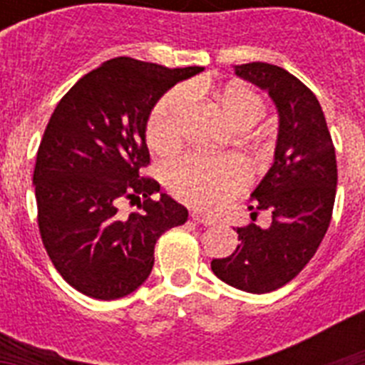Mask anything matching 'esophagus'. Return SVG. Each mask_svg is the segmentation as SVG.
Instances as JSON below:
<instances>
[{
	"label": "esophagus",
	"mask_w": 365,
	"mask_h": 365,
	"mask_svg": "<svg viewBox=\"0 0 365 365\" xmlns=\"http://www.w3.org/2000/svg\"><path fill=\"white\" fill-rule=\"evenodd\" d=\"M190 217H192L195 222H201V225H205V227H212V225L215 222V219L212 217V215L201 214V212H197V210L190 212Z\"/></svg>",
	"instance_id": "34e87169"
}]
</instances>
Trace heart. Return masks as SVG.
Listing matches in <instances>:
<instances>
[{"label":"heart","mask_w":365,"mask_h":365,"mask_svg":"<svg viewBox=\"0 0 365 365\" xmlns=\"http://www.w3.org/2000/svg\"><path fill=\"white\" fill-rule=\"evenodd\" d=\"M214 102L232 130L248 131L265 115V102L245 86H228L214 95ZM188 95L173 91L164 96L148 120V144L159 153H172L182 138ZM168 186L180 201L212 210L247 186L248 173L237 159H212L201 155L182 157L166 172Z\"/></svg>","instance_id":"1"}]
</instances>
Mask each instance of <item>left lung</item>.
Masks as SVG:
<instances>
[{"label":"left lung","mask_w":365,"mask_h":365,"mask_svg":"<svg viewBox=\"0 0 365 365\" xmlns=\"http://www.w3.org/2000/svg\"><path fill=\"white\" fill-rule=\"evenodd\" d=\"M234 71L265 89L278 109L274 163L250 195L252 217L267 210L272 222L237 228L241 243L212 259V270L240 291L265 294L296 278L320 247L336 195V155L320 102L294 74L265 62Z\"/></svg>","instance_id":"1"}]
</instances>
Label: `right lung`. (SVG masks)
Here are the masks:
<instances>
[{"label": "right lung", "mask_w": 365, "mask_h": 365, "mask_svg": "<svg viewBox=\"0 0 365 365\" xmlns=\"http://www.w3.org/2000/svg\"><path fill=\"white\" fill-rule=\"evenodd\" d=\"M202 67L168 69L128 56L108 60L63 95L36 155L38 227L53 265L82 294L117 299L143 285L155 243L188 210L143 177L146 125L160 96ZM124 198L138 212H118Z\"/></svg>", "instance_id": "obj_1"}]
</instances>
